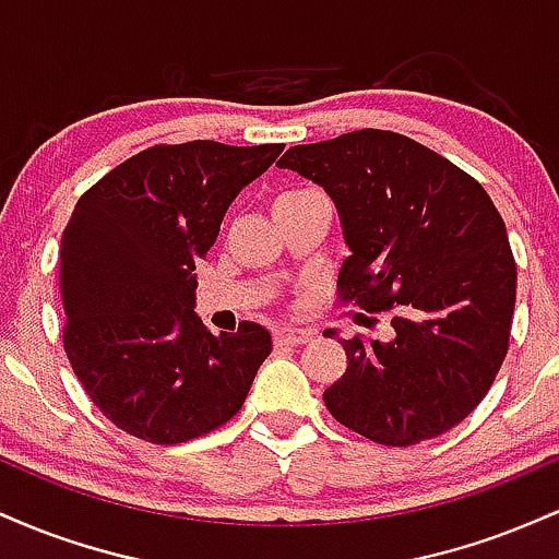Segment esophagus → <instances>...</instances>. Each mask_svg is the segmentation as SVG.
<instances>
[{
    "label": "esophagus",
    "mask_w": 559,
    "mask_h": 559,
    "mask_svg": "<svg viewBox=\"0 0 559 559\" xmlns=\"http://www.w3.org/2000/svg\"><path fill=\"white\" fill-rule=\"evenodd\" d=\"M312 338L310 331H299V329H284V331H275V344L278 346H299L307 344Z\"/></svg>",
    "instance_id": "34e87169"
}]
</instances>
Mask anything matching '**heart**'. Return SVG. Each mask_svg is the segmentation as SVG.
<instances>
[{"label":"heart","mask_w":559,"mask_h":559,"mask_svg":"<svg viewBox=\"0 0 559 559\" xmlns=\"http://www.w3.org/2000/svg\"><path fill=\"white\" fill-rule=\"evenodd\" d=\"M288 194H299V191H286V194H281V197H288Z\"/></svg>","instance_id":"b5f03b06"}]
</instances>
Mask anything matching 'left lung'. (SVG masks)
I'll return each mask as SVG.
<instances>
[{"label":"left lung","instance_id":"left-lung-1","mask_svg":"<svg viewBox=\"0 0 559 559\" xmlns=\"http://www.w3.org/2000/svg\"><path fill=\"white\" fill-rule=\"evenodd\" d=\"M278 168L323 186L336 204L349 247L342 299L394 312L389 342L342 338L346 370L325 389L329 413L386 447L465 420L504 362L518 286L504 221L484 186L418 141L376 128L292 146Z\"/></svg>","mask_w":559,"mask_h":559}]
</instances>
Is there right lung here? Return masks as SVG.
Wrapping results in <instances>:
<instances>
[{
  "label": "right lung",
  "mask_w": 559,
  "mask_h": 559,
  "mask_svg": "<svg viewBox=\"0 0 559 559\" xmlns=\"http://www.w3.org/2000/svg\"><path fill=\"white\" fill-rule=\"evenodd\" d=\"M284 144L150 146L79 199L60 241L66 352L88 400L152 444H183L241 409L273 338L258 323L210 333L197 262L228 204Z\"/></svg>",
  "instance_id": "1"
}]
</instances>
